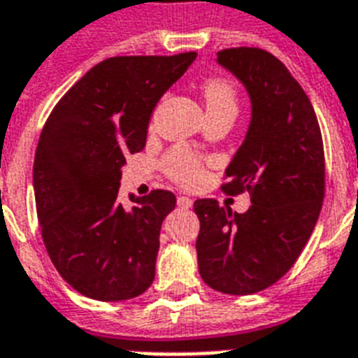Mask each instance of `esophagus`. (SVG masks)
<instances>
[{
  "instance_id": "esophagus-1",
  "label": "esophagus",
  "mask_w": 358,
  "mask_h": 358,
  "mask_svg": "<svg viewBox=\"0 0 358 358\" xmlns=\"http://www.w3.org/2000/svg\"><path fill=\"white\" fill-rule=\"evenodd\" d=\"M176 202H178V208H182V209H189L191 206H193V200L189 199V196H178V200H176Z\"/></svg>"
}]
</instances>
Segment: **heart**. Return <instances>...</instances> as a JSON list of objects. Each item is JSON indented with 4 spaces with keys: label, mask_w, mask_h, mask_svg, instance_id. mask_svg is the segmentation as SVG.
I'll use <instances>...</instances> for the list:
<instances>
[{
    "label": "heart",
    "mask_w": 358,
    "mask_h": 358,
    "mask_svg": "<svg viewBox=\"0 0 358 358\" xmlns=\"http://www.w3.org/2000/svg\"><path fill=\"white\" fill-rule=\"evenodd\" d=\"M204 103L208 113L228 112L237 115V94L229 80L220 77L208 78L204 84ZM165 169L176 182L184 185H193L202 178V167L196 159L185 150L178 149L165 158Z\"/></svg>",
    "instance_id": "heart-1"
}]
</instances>
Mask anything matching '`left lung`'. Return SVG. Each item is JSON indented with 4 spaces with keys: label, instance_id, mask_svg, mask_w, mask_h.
<instances>
[{
    "label": "left lung",
    "instance_id": "8db88e82",
    "mask_svg": "<svg viewBox=\"0 0 358 358\" xmlns=\"http://www.w3.org/2000/svg\"><path fill=\"white\" fill-rule=\"evenodd\" d=\"M217 62L250 97L243 143L226 167V193H250L246 213L194 202L200 278L224 294L259 292L283 278L315 229L324 202V143L315 108L285 64L257 48L224 49Z\"/></svg>",
    "mask_w": 358,
    "mask_h": 358
}]
</instances>
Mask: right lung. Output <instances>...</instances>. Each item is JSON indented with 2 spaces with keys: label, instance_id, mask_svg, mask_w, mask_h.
<instances>
[{
  "label": "right lung",
  "instance_id": "right-lung-1",
  "mask_svg": "<svg viewBox=\"0 0 358 358\" xmlns=\"http://www.w3.org/2000/svg\"><path fill=\"white\" fill-rule=\"evenodd\" d=\"M196 53L113 57L64 95L43 127L33 184L42 239L55 268L99 301L143 294L154 281L171 191L119 202L124 156L145 149L156 104Z\"/></svg>",
  "mask_w": 358,
  "mask_h": 358
}]
</instances>
